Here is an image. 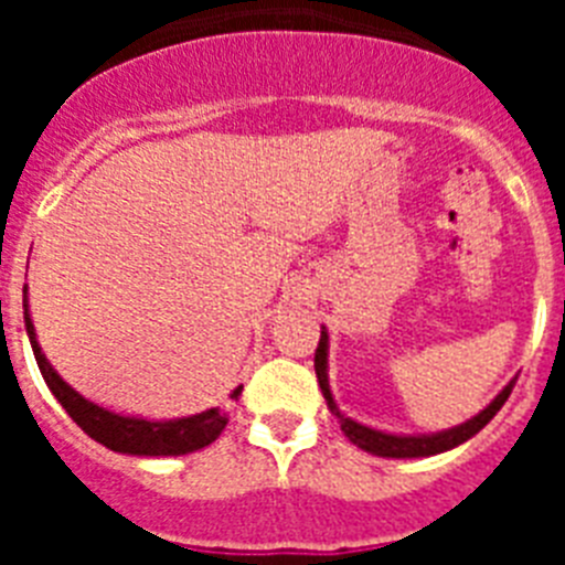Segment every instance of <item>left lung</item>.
<instances>
[{"instance_id": "1", "label": "left lung", "mask_w": 565, "mask_h": 565, "mask_svg": "<svg viewBox=\"0 0 565 565\" xmlns=\"http://www.w3.org/2000/svg\"><path fill=\"white\" fill-rule=\"evenodd\" d=\"M328 348H331V337H328L326 326H322L317 353H313V371H317L319 387H322V396H326L328 411L339 418V424H342V433L351 438L353 444H356L359 450L371 452V456H379V458H430V456H438V452L452 450V447H458V444L469 441V438L476 436V433H481L483 427H487V424L495 418V413L503 407V402L509 398V393H512V387H515V379H518V376L512 379V382H509L507 387H503V391L498 393V396L492 398V402H489L481 413H478V416L467 418L463 424H456V427H450V430H441V433H418V436H404V433H387V430H376V427H367V424L356 422V418H351V416H344V413L339 411L337 398H333V393H331V382H328Z\"/></svg>"}]
</instances>
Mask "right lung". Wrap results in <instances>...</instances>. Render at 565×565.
<instances>
[{"label":"right lung","instance_id":"obj_1","mask_svg":"<svg viewBox=\"0 0 565 565\" xmlns=\"http://www.w3.org/2000/svg\"><path fill=\"white\" fill-rule=\"evenodd\" d=\"M22 306H24V331H28L30 348H33V356H36L39 371H42L44 382H47L50 393L58 398L67 416L87 433L89 438H96L98 444H104L107 450L124 452V456H186V452L203 450L214 438L221 436L223 427H226V413L221 407H212V411L194 413V416L183 418H143V416H127V413H115L109 407L89 402L82 393L73 391L67 382L56 373V367L47 362V356L42 353V344L36 339V328H33V319H30L28 308V286L22 291ZM243 393V384H237L232 391V398H237Z\"/></svg>","mask_w":565,"mask_h":565}]
</instances>
